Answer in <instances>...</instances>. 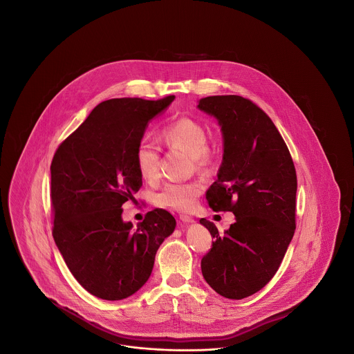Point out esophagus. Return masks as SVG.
I'll return each mask as SVG.
<instances>
[{
    "label": "esophagus",
    "mask_w": 354,
    "mask_h": 354,
    "mask_svg": "<svg viewBox=\"0 0 354 354\" xmlns=\"http://www.w3.org/2000/svg\"><path fill=\"white\" fill-rule=\"evenodd\" d=\"M180 220H182L183 223H192L194 218H191V216H188V215H180Z\"/></svg>",
    "instance_id": "obj_1"
}]
</instances>
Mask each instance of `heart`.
I'll use <instances>...</instances> for the list:
<instances>
[{
  "instance_id": "1",
  "label": "heart",
  "mask_w": 354,
  "mask_h": 354,
  "mask_svg": "<svg viewBox=\"0 0 354 354\" xmlns=\"http://www.w3.org/2000/svg\"><path fill=\"white\" fill-rule=\"evenodd\" d=\"M160 139L169 150H178L188 155L192 159L195 169L205 171L209 169L212 163V152L207 147V131L198 120L178 119L162 130ZM135 160L140 176L146 182L152 183L158 180L160 155L156 146L150 142H142L136 149ZM202 191L201 180L171 182L155 195L153 202L162 208L189 211Z\"/></svg>"
}]
</instances>
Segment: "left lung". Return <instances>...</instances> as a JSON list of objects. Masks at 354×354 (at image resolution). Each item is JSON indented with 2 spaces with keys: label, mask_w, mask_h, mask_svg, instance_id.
<instances>
[{
  "label": "left lung",
  "mask_w": 354,
  "mask_h": 354,
  "mask_svg": "<svg viewBox=\"0 0 354 354\" xmlns=\"http://www.w3.org/2000/svg\"><path fill=\"white\" fill-rule=\"evenodd\" d=\"M198 107L218 119L224 140L218 179L205 199L214 211L236 216L223 235L201 219L214 237L203 256V277L223 297L241 300L270 283L293 237L296 169L283 136L252 101L214 95Z\"/></svg>",
  "instance_id": "obj_1"
}]
</instances>
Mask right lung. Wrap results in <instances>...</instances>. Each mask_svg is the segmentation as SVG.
I'll return each instance as SVG.
<instances>
[{
    "label": "right lung",
    "mask_w": 354,
    "mask_h": 354,
    "mask_svg": "<svg viewBox=\"0 0 354 354\" xmlns=\"http://www.w3.org/2000/svg\"><path fill=\"white\" fill-rule=\"evenodd\" d=\"M174 100L102 102L53 156L54 241L75 280L103 300L126 299L145 286L158 248L175 230L174 216L160 208L136 227L122 219V205L142 185L136 149L149 122Z\"/></svg>",
    "instance_id": "right-lung-1"
}]
</instances>
